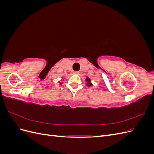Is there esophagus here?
Here are the masks:
<instances>
[{"label": "esophagus", "mask_w": 154, "mask_h": 154, "mask_svg": "<svg viewBox=\"0 0 154 154\" xmlns=\"http://www.w3.org/2000/svg\"><path fill=\"white\" fill-rule=\"evenodd\" d=\"M73 73L75 74H78L79 72L78 71H73Z\"/></svg>", "instance_id": "1"}]
</instances>
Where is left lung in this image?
I'll return each mask as SVG.
<instances>
[{"instance_id":"1","label":"left lung","mask_w":154,"mask_h":154,"mask_svg":"<svg viewBox=\"0 0 154 154\" xmlns=\"http://www.w3.org/2000/svg\"><path fill=\"white\" fill-rule=\"evenodd\" d=\"M85 81L87 82V85L88 86V87H89V86H92V83L91 82V79L89 78H86V80H85Z\"/></svg>"}]
</instances>
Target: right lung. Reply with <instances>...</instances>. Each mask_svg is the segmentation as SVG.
<instances>
[{
  "instance_id": "add662e5",
  "label": "right lung",
  "mask_w": 154,
  "mask_h": 154,
  "mask_svg": "<svg viewBox=\"0 0 154 154\" xmlns=\"http://www.w3.org/2000/svg\"><path fill=\"white\" fill-rule=\"evenodd\" d=\"M59 83H60V84H62V83H60V82H59Z\"/></svg>"
}]
</instances>
